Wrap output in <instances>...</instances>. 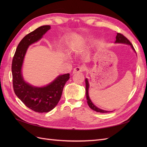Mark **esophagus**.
Instances as JSON below:
<instances>
[{
    "instance_id": "34e87169",
    "label": "esophagus",
    "mask_w": 147,
    "mask_h": 147,
    "mask_svg": "<svg viewBox=\"0 0 147 147\" xmlns=\"http://www.w3.org/2000/svg\"><path fill=\"white\" fill-rule=\"evenodd\" d=\"M86 70V68L83 66H80V67H77L74 69L73 71V74H77V73H80L83 72Z\"/></svg>"
}]
</instances>
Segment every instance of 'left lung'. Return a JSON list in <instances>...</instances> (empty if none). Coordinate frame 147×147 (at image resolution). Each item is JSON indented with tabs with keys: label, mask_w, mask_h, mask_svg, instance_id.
<instances>
[{
	"label": "left lung",
	"mask_w": 147,
	"mask_h": 147,
	"mask_svg": "<svg viewBox=\"0 0 147 147\" xmlns=\"http://www.w3.org/2000/svg\"><path fill=\"white\" fill-rule=\"evenodd\" d=\"M115 43H123V44H126V45H130L131 47L132 48V49L133 50V51H135V53H136V52L134 50V47L132 46L131 43L129 42V40L126 37H124V35L121 34L117 33V37H116V40H115ZM85 83H86V96L87 103H88L89 107H90L92 110L96 111V112H97L108 113V112H113V111H107V110L100 109L97 107H96L94 104L92 103V102L90 99V96H89V87H90V84H89L88 78L85 79Z\"/></svg>",
	"instance_id": "8db88e82"
}]
</instances>
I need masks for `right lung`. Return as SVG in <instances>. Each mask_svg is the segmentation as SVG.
Here are the masks:
<instances>
[{
    "mask_svg": "<svg viewBox=\"0 0 147 147\" xmlns=\"http://www.w3.org/2000/svg\"><path fill=\"white\" fill-rule=\"evenodd\" d=\"M50 29L49 25L42 26L26 35L18 45L12 61L13 85L15 94L26 107L38 113H47L55 107L61 99L65 84L70 78L69 74L61 75L42 87L31 85L24 80L22 67L28 48L40 40Z\"/></svg>",
    "mask_w": 147,
    "mask_h": 147,
    "instance_id": "add662e5",
    "label": "right lung"
}]
</instances>
